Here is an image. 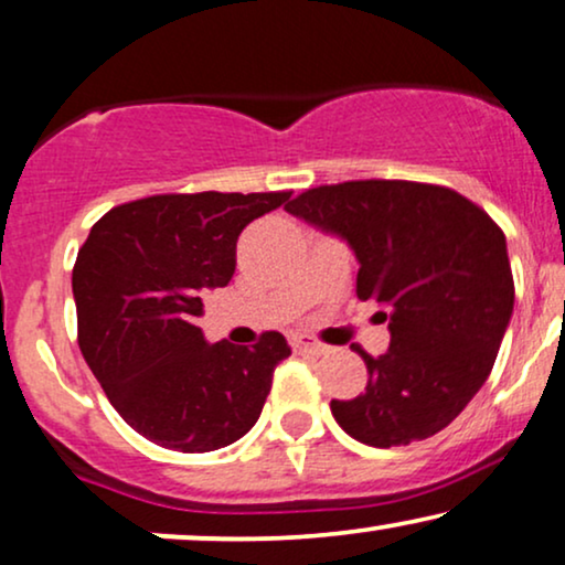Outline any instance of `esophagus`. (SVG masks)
<instances>
[{
    "label": "esophagus",
    "mask_w": 565,
    "mask_h": 565,
    "mask_svg": "<svg viewBox=\"0 0 565 565\" xmlns=\"http://www.w3.org/2000/svg\"><path fill=\"white\" fill-rule=\"evenodd\" d=\"M290 348L296 350V353H311V355H324L327 353V345H321V342L311 340L309 334H292L290 337Z\"/></svg>",
    "instance_id": "obj_1"
}]
</instances>
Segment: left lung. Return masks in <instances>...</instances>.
Returning a JSON list of instances; mask_svg holds the SVG:
<instances>
[{
    "instance_id": "obj_1",
    "label": "left lung",
    "mask_w": 565,
    "mask_h": 565,
    "mask_svg": "<svg viewBox=\"0 0 565 565\" xmlns=\"http://www.w3.org/2000/svg\"><path fill=\"white\" fill-rule=\"evenodd\" d=\"M285 210L345 238L361 262L358 298L386 306L390 350L353 345L369 384L332 399L340 428L376 449L444 430L486 384L514 311L495 220L449 186L399 179L306 189Z\"/></svg>"
}]
</instances>
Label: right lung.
<instances>
[{"label":"right lung","instance_id":"1","mask_svg":"<svg viewBox=\"0 0 565 565\" xmlns=\"http://www.w3.org/2000/svg\"><path fill=\"white\" fill-rule=\"evenodd\" d=\"M290 192L156 194L108 210L72 269L77 342L116 413L166 449L202 454L246 436L275 365L280 332L256 345H207L194 317L236 273L241 231Z\"/></svg>","mask_w":565,"mask_h":565}]
</instances>
